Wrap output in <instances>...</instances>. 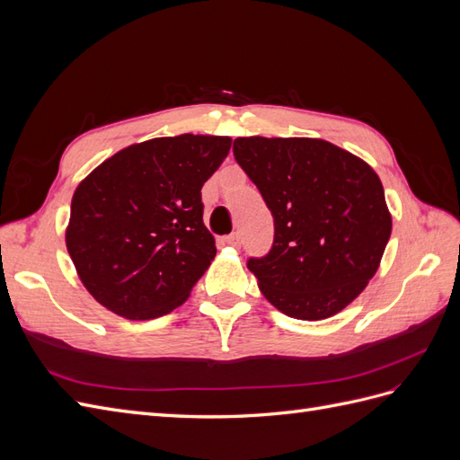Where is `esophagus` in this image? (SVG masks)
I'll return each instance as SVG.
<instances>
[{
    "label": "esophagus",
    "instance_id": "1",
    "mask_svg": "<svg viewBox=\"0 0 460 460\" xmlns=\"http://www.w3.org/2000/svg\"><path fill=\"white\" fill-rule=\"evenodd\" d=\"M228 245H232V247H240L242 245V240H240V234H230V235H226V240H225Z\"/></svg>",
    "mask_w": 460,
    "mask_h": 460
}]
</instances>
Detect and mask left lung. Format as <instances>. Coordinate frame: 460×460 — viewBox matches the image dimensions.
Segmentation results:
<instances>
[{"label": "left lung", "mask_w": 460, "mask_h": 460, "mask_svg": "<svg viewBox=\"0 0 460 460\" xmlns=\"http://www.w3.org/2000/svg\"><path fill=\"white\" fill-rule=\"evenodd\" d=\"M234 157L274 217L270 253L247 262L261 294L299 320L343 311L378 270L392 235L378 174L318 137H235Z\"/></svg>", "instance_id": "left-lung-1"}]
</instances>
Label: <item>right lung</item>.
Here are the masks:
<instances>
[{"label": "right lung", "mask_w": 460, "mask_h": 460, "mask_svg": "<svg viewBox=\"0 0 460 460\" xmlns=\"http://www.w3.org/2000/svg\"><path fill=\"white\" fill-rule=\"evenodd\" d=\"M230 146L228 136L153 137L120 149L76 186L65 243L97 303L151 320L190 297L217 255L201 188Z\"/></svg>", "instance_id": "obj_1"}]
</instances>
